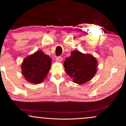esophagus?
Returning a JSON list of instances; mask_svg holds the SVG:
<instances>
[{
	"label": "esophagus",
	"mask_w": 126,
	"mask_h": 126,
	"mask_svg": "<svg viewBox=\"0 0 126 126\" xmlns=\"http://www.w3.org/2000/svg\"><path fill=\"white\" fill-rule=\"evenodd\" d=\"M63 60V58H62L61 56H58L57 58H56V60L57 62H62V60Z\"/></svg>",
	"instance_id": "1"
}]
</instances>
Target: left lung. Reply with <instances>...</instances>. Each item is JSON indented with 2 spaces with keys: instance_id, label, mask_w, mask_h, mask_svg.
Masks as SVG:
<instances>
[{
  "instance_id": "left-lung-1",
  "label": "left lung",
  "mask_w": 126,
  "mask_h": 126,
  "mask_svg": "<svg viewBox=\"0 0 126 126\" xmlns=\"http://www.w3.org/2000/svg\"><path fill=\"white\" fill-rule=\"evenodd\" d=\"M63 66L74 82L83 84L91 79L97 73V61L93 55L75 50L66 59Z\"/></svg>"
}]
</instances>
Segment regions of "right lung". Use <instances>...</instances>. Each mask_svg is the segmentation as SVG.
I'll use <instances>...</instances> for the list:
<instances>
[{"mask_svg":"<svg viewBox=\"0 0 126 126\" xmlns=\"http://www.w3.org/2000/svg\"><path fill=\"white\" fill-rule=\"evenodd\" d=\"M51 59L41 51H37L23 60L21 64L22 74L30 83L43 82L51 68Z\"/></svg>","mask_w":126,"mask_h":126,"instance_id":"1","label":"right lung"}]
</instances>
